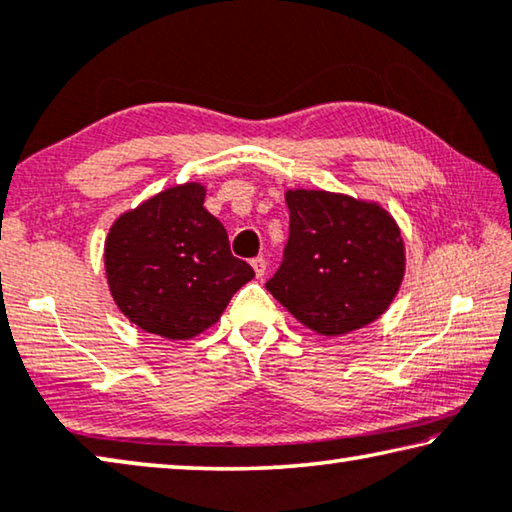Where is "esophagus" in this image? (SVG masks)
Wrapping results in <instances>:
<instances>
[{"label": "esophagus", "mask_w": 512, "mask_h": 512, "mask_svg": "<svg viewBox=\"0 0 512 512\" xmlns=\"http://www.w3.org/2000/svg\"><path fill=\"white\" fill-rule=\"evenodd\" d=\"M250 264H253L255 276H257V278H262L264 273H266V259H264V257H255L253 262H250Z\"/></svg>", "instance_id": "34e87169"}]
</instances>
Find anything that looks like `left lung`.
Returning <instances> with one entry per match:
<instances>
[{
  "label": "left lung",
  "mask_w": 512,
  "mask_h": 512,
  "mask_svg": "<svg viewBox=\"0 0 512 512\" xmlns=\"http://www.w3.org/2000/svg\"><path fill=\"white\" fill-rule=\"evenodd\" d=\"M289 239L266 289L308 329L345 335L375 322L404 276V243L388 213L324 190H287Z\"/></svg>",
  "instance_id": "1"
}]
</instances>
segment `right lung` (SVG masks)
Instances as JSON below:
<instances>
[{"label":"right lung","mask_w":512,"mask_h":512,"mask_svg":"<svg viewBox=\"0 0 512 512\" xmlns=\"http://www.w3.org/2000/svg\"><path fill=\"white\" fill-rule=\"evenodd\" d=\"M200 183L167 188L124 213L105 241V271L119 310L142 331L188 340L223 315L255 278L234 257L223 223L204 209Z\"/></svg>","instance_id":"1"}]
</instances>
